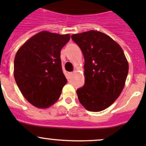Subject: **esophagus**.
<instances>
[{"label": "esophagus", "mask_w": 146, "mask_h": 146, "mask_svg": "<svg viewBox=\"0 0 146 146\" xmlns=\"http://www.w3.org/2000/svg\"><path fill=\"white\" fill-rule=\"evenodd\" d=\"M73 73H68V76H69V77H71V76H73Z\"/></svg>", "instance_id": "34e87169"}]
</instances>
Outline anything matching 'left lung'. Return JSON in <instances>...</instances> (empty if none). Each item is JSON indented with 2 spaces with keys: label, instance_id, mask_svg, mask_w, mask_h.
<instances>
[{
  "label": "left lung",
  "instance_id": "8db88e82",
  "mask_svg": "<svg viewBox=\"0 0 146 146\" xmlns=\"http://www.w3.org/2000/svg\"><path fill=\"white\" fill-rule=\"evenodd\" d=\"M71 38L85 60V84L76 91L78 100L88 111H102L122 93L129 70L127 60L120 45L103 32L90 30Z\"/></svg>",
  "mask_w": 146,
  "mask_h": 146
}]
</instances>
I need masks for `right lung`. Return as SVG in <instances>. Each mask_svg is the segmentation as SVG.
Instances as JSON below:
<instances>
[{
    "mask_svg": "<svg viewBox=\"0 0 146 146\" xmlns=\"http://www.w3.org/2000/svg\"><path fill=\"white\" fill-rule=\"evenodd\" d=\"M70 39L69 34L42 31L24 42L16 52L15 81L24 97L37 108L51 107L60 96L67 83L60 51Z\"/></svg>",
    "mask_w": 146,
    "mask_h": 146,
    "instance_id": "right-lung-1",
    "label": "right lung"
}]
</instances>
